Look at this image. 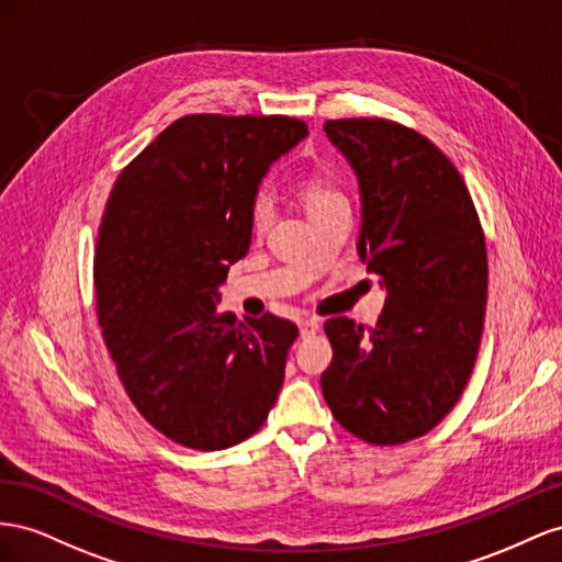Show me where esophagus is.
<instances>
[{
	"instance_id": "obj_1",
	"label": "esophagus",
	"mask_w": 562,
	"mask_h": 562,
	"mask_svg": "<svg viewBox=\"0 0 562 562\" xmlns=\"http://www.w3.org/2000/svg\"><path fill=\"white\" fill-rule=\"evenodd\" d=\"M317 329H319V319L317 317H301L299 319L301 336H313Z\"/></svg>"
}]
</instances>
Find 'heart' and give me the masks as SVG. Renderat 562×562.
Here are the masks:
<instances>
[{
    "mask_svg": "<svg viewBox=\"0 0 562 562\" xmlns=\"http://www.w3.org/2000/svg\"><path fill=\"white\" fill-rule=\"evenodd\" d=\"M303 202H306L308 214H317L323 210H329L334 204H344L346 195L341 188L336 186L327 176H311V179L303 183ZM272 218H276V204H272V198L268 190H259L251 202L249 210V223L254 233H266L270 228Z\"/></svg>",
    "mask_w": 562,
    "mask_h": 562,
    "instance_id": "obj_1",
    "label": "heart"
}]
</instances>
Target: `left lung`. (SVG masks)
Here are the masks:
<instances>
[{"label":"left lung","instance_id":"obj_1","mask_svg":"<svg viewBox=\"0 0 562 562\" xmlns=\"http://www.w3.org/2000/svg\"><path fill=\"white\" fill-rule=\"evenodd\" d=\"M325 134L358 176V254L379 276L376 327L329 317L323 395L370 445L424 436L471 379L487 303V249L457 167L419 132L379 120H327Z\"/></svg>","mask_w":562,"mask_h":562}]
</instances>
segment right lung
<instances>
[{
  "instance_id": "right-lung-1",
  "label": "right lung",
  "mask_w": 562,
  "mask_h": 562,
  "mask_svg": "<svg viewBox=\"0 0 562 562\" xmlns=\"http://www.w3.org/2000/svg\"><path fill=\"white\" fill-rule=\"evenodd\" d=\"M306 136L284 115H186L110 190L93 256L103 339L143 419L190 450L247 440L282 389L296 325L239 323L216 303L249 249L261 179Z\"/></svg>"
}]
</instances>
